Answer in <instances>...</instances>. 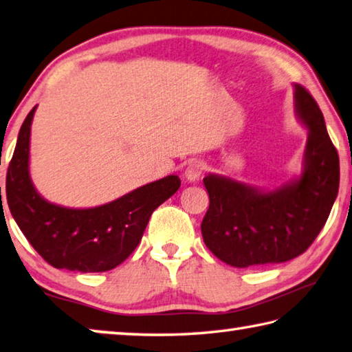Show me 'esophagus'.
Listing matches in <instances>:
<instances>
[{
	"label": "esophagus",
	"instance_id": "esophagus-1",
	"mask_svg": "<svg viewBox=\"0 0 352 352\" xmlns=\"http://www.w3.org/2000/svg\"><path fill=\"white\" fill-rule=\"evenodd\" d=\"M204 169H206V166L201 162H190L188 164L186 170H184V177H186L188 182H197L198 178L203 175Z\"/></svg>",
	"mask_w": 352,
	"mask_h": 352
}]
</instances>
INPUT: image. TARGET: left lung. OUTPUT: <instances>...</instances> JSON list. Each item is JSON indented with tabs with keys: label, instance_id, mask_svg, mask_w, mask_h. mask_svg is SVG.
Instances as JSON below:
<instances>
[{
	"label": "left lung",
	"instance_id": "1",
	"mask_svg": "<svg viewBox=\"0 0 352 352\" xmlns=\"http://www.w3.org/2000/svg\"><path fill=\"white\" fill-rule=\"evenodd\" d=\"M294 106L308 127L300 177L272 190L215 174L203 178L209 194L201 221L204 245L234 267L298 257L322 231L337 198L338 154L320 107L300 85H294Z\"/></svg>",
	"mask_w": 352,
	"mask_h": 352
}]
</instances>
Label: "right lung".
<instances>
[{"label":"right lung","instance_id":"right-lung-1","mask_svg":"<svg viewBox=\"0 0 352 352\" xmlns=\"http://www.w3.org/2000/svg\"><path fill=\"white\" fill-rule=\"evenodd\" d=\"M36 106L18 133L6 177V195L16 225L41 257L56 270L104 272L129 257L154 210L180 188L168 175L97 208L74 209L36 192L29 172L30 126Z\"/></svg>","mask_w":352,"mask_h":352}]
</instances>
